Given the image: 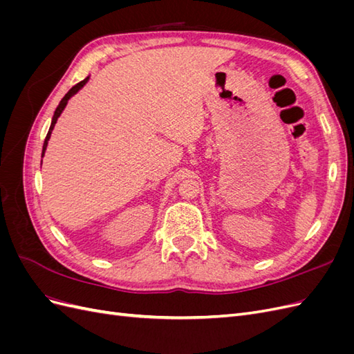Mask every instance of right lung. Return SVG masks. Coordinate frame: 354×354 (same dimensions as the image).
<instances>
[{"label":"right lung","mask_w":354,"mask_h":354,"mask_svg":"<svg viewBox=\"0 0 354 354\" xmlns=\"http://www.w3.org/2000/svg\"><path fill=\"white\" fill-rule=\"evenodd\" d=\"M88 80H90V77H87L85 80H82L81 82H78L77 85H73V87L65 94V97H63L62 100H60V103H59V106L56 108V111H55V115H53V120H51V125H50V130H48V133H47V137H46V140H44V146H42V153H41V158L44 156V153H46V149H47V145H48V140H50V137H51V131H53V128H55V125H56V122H57V120H59V116L62 115V112L65 111V108H66V104H68V100L72 97V95H75L77 94L85 84L88 82ZM41 164H42V160H41Z\"/></svg>","instance_id":"add662e5"}]
</instances>
